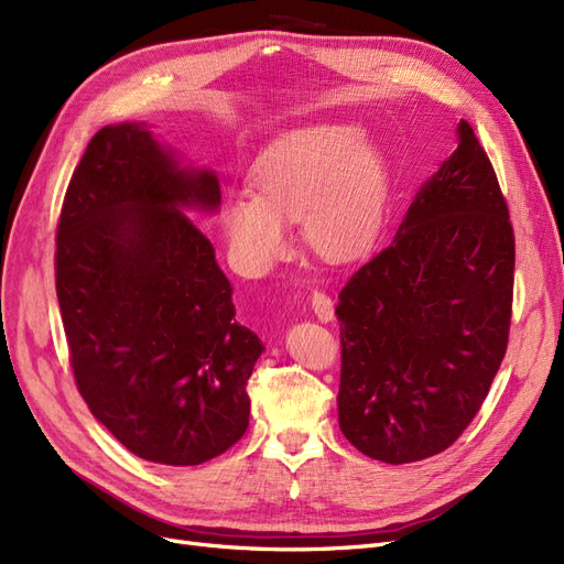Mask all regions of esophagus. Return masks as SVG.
Returning <instances> with one entry per match:
<instances>
[{
  "mask_svg": "<svg viewBox=\"0 0 564 564\" xmlns=\"http://www.w3.org/2000/svg\"><path fill=\"white\" fill-rule=\"evenodd\" d=\"M311 308H313V313L317 315L319 322H329L334 317V301L329 299V294L317 292V289L311 296Z\"/></svg>",
  "mask_w": 564,
  "mask_h": 564,
  "instance_id": "obj_1",
  "label": "esophagus"
}]
</instances>
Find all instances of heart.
I'll use <instances>...</instances> for the list:
<instances>
[{"label":"heart","instance_id":"1","mask_svg":"<svg viewBox=\"0 0 564 564\" xmlns=\"http://www.w3.org/2000/svg\"><path fill=\"white\" fill-rule=\"evenodd\" d=\"M253 195H230L220 226L237 268L259 275L289 245L284 220H301V235L317 256L352 261L377 242L390 169L379 145L357 127L317 124L286 133L251 169Z\"/></svg>","mask_w":564,"mask_h":564}]
</instances>
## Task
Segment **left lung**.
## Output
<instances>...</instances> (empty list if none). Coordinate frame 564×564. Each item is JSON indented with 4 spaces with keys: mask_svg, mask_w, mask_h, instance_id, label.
<instances>
[{
    "mask_svg": "<svg viewBox=\"0 0 564 564\" xmlns=\"http://www.w3.org/2000/svg\"><path fill=\"white\" fill-rule=\"evenodd\" d=\"M516 235L485 148H458L383 251L338 294V425L383 464L445 452L480 412L508 348Z\"/></svg>",
    "mask_w": 564,
    "mask_h": 564,
    "instance_id": "1",
    "label": "left lung"
}]
</instances>
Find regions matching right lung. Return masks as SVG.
<instances>
[{"instance_id":"obj_1","label":"right lung","mask_w":564,"mask_h":564,"mask_svg":"<svg viewBox=\"0 0 564 564\" xmlns=\"http://www.w3.org/2000/svg\"><path fill=\"white\" fill-rule=\"evenodd\" d=\"M218 178L187 172L143 124L100 129L65 191L56 294L91 414L145 460L199 466L249 425L263 344L183 207L216 209Z\"/></svg>"}]
</instances>
